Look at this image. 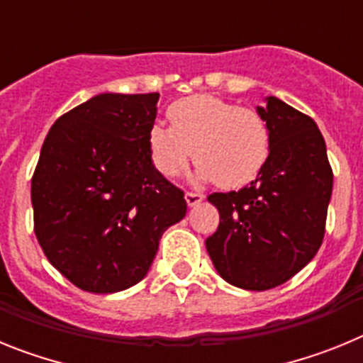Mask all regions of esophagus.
I'll list each match as a JSON object with an SVG mask.
<instances>
[{"label": "esophagus", "instance_id": "34e87169", "mask_svg": "<svg viewBox=\"0 0 363 363\" xmlns=\"http://www.w3.org/2000/svg\"><path fill=\"white\" fill-rule=\"evenodd\" d=\"M185 201H187L189 207H196L200 201H203V194H198V192H187V194H185Z\"/></svg>", "mask_w": 363, "mask_h": 363}]
</instances>
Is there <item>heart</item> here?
<instances>
[{
  "mask_svg": "<svg viewBox=\"0 0 363 363\" xmlns=\"http://www.w3.org/2000/svg\"><path fill=\"white\" fill-rule=\"evenodd\" d=\"M171 127L154 123L149 150L154 167L176 178L194 156L196 184L238 189L256 178L269 156V129L258 112L209 94L178 99L169 108Z\"/></svg>",
  "mask_w": 363,
  "mask_h": 363,
  "instance_id": "obj_1",
  "label": "heart"
}]
</instances>
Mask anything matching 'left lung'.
I'll list each match as a JSON object with an SVG mask.
<instances>
[{"mask_svg": "<svg viewBox=\"0 0 363 363\" xmlns=\"http://www.w3.org/2000/svg\"><path fill=\"white\" fill-rule=\"evenodd\" d=\"M256 112L269 129V156L255 182L214 192L218 230L205 240L227 284L267 291L309 264L322 245L333 171L318 125L277 96Z\"/></svg>", "mask_w": 363, "mask_h": 363, "instance_id": "1", "label": "left lung"}]
</instances>
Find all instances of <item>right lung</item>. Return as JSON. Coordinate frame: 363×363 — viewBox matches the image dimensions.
Segmentation results:
<instances>
[{
  "label": "right lung",
  "instance_id": "right-lung-1",
  "mask_svg": "<svg viewBox=\"0 0 363 363\" xmlns=\"http://www.w3.org/2000/svg\"><path fill=\"white\" fill-rule=\"evenodd\" d=\"M158 92H104L50 127L32 178L34 233L50 264L96 294L142 281L162 234L187 213L154 167Z\"/></svg>",
  "mask_w": 363,
  "mask_h": 363
}]
</instances>
